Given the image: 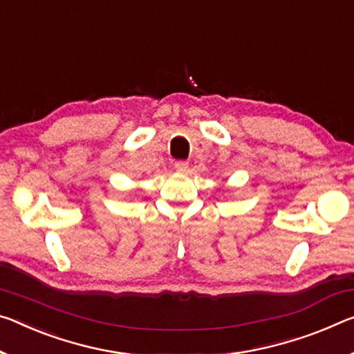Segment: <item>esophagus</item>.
I'll return each mask as SVG.
<instances>
[{"label": "esophagus", "instance_id": "obj_1", "mask_svg": "<svg viewBox=\"0 0 354 354\" xmlns=\"http://www.w3.org/2000/svg\"><path fill=\"white\" fill-rule=\"evenodd\" d=\"M175 168H176L178 173H187L189 171V164H187V162L179 160L175 164Z\"/></svg>", "mask_w": 354, "mask_h": 354}]
</instances>
